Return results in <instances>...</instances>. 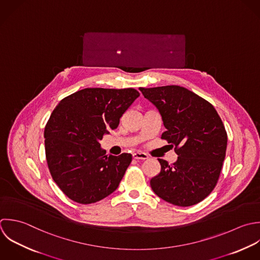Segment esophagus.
<instances>
[{
    "mask_svg": "<svg viewBox=\"0 0 260 260\" xmlns=\"http://www.w3.org/2000/svg\"><path fill=\"white\" fill-rule=\"evenodd\" d=\"M133 158L136 160H147L149 157L147 154L142 153V152H137L135 154H133Z\"/></svg>",
    "mask_w": 260,
    "mask_h": 260,
    "instance_id": "esophagus-1",
    "label": "esophagus"
}]
</instances>
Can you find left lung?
I'll use <instances>...</instances> for the list:
<instances>
[{
  "instance_id": "1",
  "label": "left lung",
  "mask_w": 260,
  "mask_h": 260,
  "mask_svg": "<svg viewBox=\"0 0 260 260\" xmlns=\"http://www.w3.org/2000/svg\"><path fill=\"white\" fill-rule=\"evenodd\" d=\"M159 110L166 131L161 139L175 147L177 161L158 159L160 173L150 181L153 191L178 207L205 200L215 188L227 149V133L214 106L176 85L140 88Z\"/></svg>"
}]
</instances>
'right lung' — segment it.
<instances>
[{
    "instance_id": "right-lung-1",
    "label": "right lung",
    "mask_w": 260,
    "mask_h": 260,
    "mask_svg": "<svg viewBox=\"0 0 260 260\" xmlns=\"http://www.w3.org/2000/svg\"><path fill=\"white\" fill-rule=\"evenodd\" d=\"M140 93L133 88H86L63 98L44 128L52 179L72 201L99 202L119 185L132 155H106L100 141L115 129Z\"/></svg>"
}]
</instances>
